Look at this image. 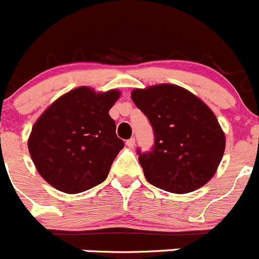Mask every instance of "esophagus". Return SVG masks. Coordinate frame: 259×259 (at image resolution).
Listing matches in <instances>:
<instances>
[{
  "mask_svg": "<svg viewBox=\"0 0 259 259\" xmlns=\"http://www.w3.org/2000/svg\"><path fill=\"white\" fill-rule=\"evenodd\" d=\"M135 143H136V140H135V138H130V140H127L126 141V145L127 146H128V147L130 148H132L133 147V146H135Z\"/></svg>",
  "mask_w": 259,
  "mask_h": 259,
  "instance_id": "obj_1",
  "label": "esophagus"
}]
</instances>
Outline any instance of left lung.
Segmentation results:
<instances>
[{"label": "left lung", "instance_id": "obj_1", "mask_svg": "<svg viewBox=\"0 0 259 259\" xmlns=\"http://www.w3.org/2000/svg\"><path fill=\"white\" fill-rule=\"evenodd\" d=\"M131 97L153 130L152 148H137L148 183L175 194L205 185L225 148L224 133L210 108L172 84L135 89Z\"/></svg>", "mask_w": 259, "mask_h": 259}]
</instances>
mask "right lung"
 I'll return each instance as SVG.
<instances>
[{
  "label": "right lung",
  "instance_id": "1",
  "mask_svg": "<svg viewBox=\"0 0 259 259\" xmlns=\"http://www.w3.org/2000/svg\"><path fill=\"white\" fill-rule=\"evenodd\" d=\"M118 91L87 87L54 102L34 124L29 151L40 175L58 190L76 194L103 183L124 142L109 116Z\"/></svg>",
  "mask_w": 259,
  "mask_h": 259
}]
</instances>
